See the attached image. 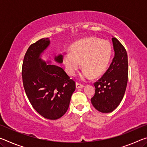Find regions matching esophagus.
I'll return each instance as SVG.
<instances>
[{
    "mask_svg": "<svg viewBox=\"0 0 147 147\" xmlns=\"http://www.w3.org/2000/svg\"><path fill=\"white\" fill-rule=\"evenodd\" d=\"M84 86L83 85V84H80L78 82H76V88L77 89L81 88H84Z\"/></svg>",
    "mask_w": 147,
    "mask_h": 147,
    "instance_id": "34e87169",
    "label": "esophagus"
}]
</instances>
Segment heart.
Returning <instances> with one entry per match:
<instances>
[{
    "label": "heart",
    "mask_w": 147,
    "mask_h": 147,
    "mask_svg": "<svg viewBox=\"0 0 147 147\" xmlns=\"http://www.w3.org/2000/svg\"><path fill=\"white\" fill-rule=\"evenodd\" d=\"M111 54V47L108 41L91 37L74 43L71 48V53H65L63 62L69 75L75 74L81 62L84 68L82 78L87 79L91 76L96 78L106 70Z\"/></svg>",
    "instance_id": "1"
}]
</instances>
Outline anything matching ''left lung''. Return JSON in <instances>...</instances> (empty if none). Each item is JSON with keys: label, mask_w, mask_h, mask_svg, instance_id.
Instances as JSON below:
<instances>
[{"label": "left lung", "mask_w": 147, "mask_h": 147, "mask_svg": "<svg viewBox=\"0 0 147 147\" xmlns=\"http://www.w3.org/2000/svg\"><path fill=\"white\" fill-rule=\"evenodd\" d=\"M112 41L115 56L106 73L94 83L95 93L91 98L93 106L102 113L111 112L119 105L128 82L127 53L117 39L113 38Z\"/></svg>", "instance_id": "1"}]
</instances>
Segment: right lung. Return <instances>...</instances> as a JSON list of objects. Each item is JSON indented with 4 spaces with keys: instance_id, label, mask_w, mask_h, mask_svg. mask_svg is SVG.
Masks as SVG:
<instances>
[{
    "instance_id": "add662e5",
    "label": "right lung",
    "mask_w": 147,
    "mask_h": 147,
    "mask_svg": "<svg viewBox=\"0 0 147 147\" xmlns=\"http://www.w3.org/2000/svg\"><path fill=\"white\" fill-rule=\"evenodd\" d=\"M48 38L32 44L24 55L22 66L23 87L30 102L43 117L56 120L67 111L76 84L62 68L47 64L39 58L49 46ZM63 62V56L55 58Z\"/></svg>"
}]
</instances>
